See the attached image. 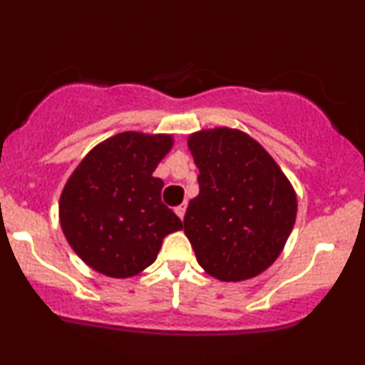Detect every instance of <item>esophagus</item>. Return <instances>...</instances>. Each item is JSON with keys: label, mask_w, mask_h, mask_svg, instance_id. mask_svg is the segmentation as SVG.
Wrapping results in <instances>:
<instances>
[{"label": "esophagus", "mask_w": 365, "mask_h": 365, "mask_svg": "<svg viewBox=\"0 0 365 365\" xmlns=\"http://www.w3.org/2000/svg\"><path fill=\"white\" fill-rule=\"evenodd\" d=\"M185 210H187V205H185V202H183V205L176 206V208H175V213L178 215L180 218H183V217H185Z\"/></svg>", "instance_id": "esophagus-1"}]
</instances>
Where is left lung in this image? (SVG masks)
I'll list each match as a JSON object with an SVG mask.
<instances>
[{"instance_id":"8db88e82","label":"left lung","mask_w":365,"mask_h":365,"mask_svg":"<svg viewBox=\"0 0 365 365\" xmlns=\"http://www.w3.org/2000/svg\"><path fill=\"white\" fill-rule=\"evenodd\" d=\"M199 168L197 197L190 199L183 231L199 266L222 282L266 271L292 232L297 197L269 155L237 129L190 134Z\"/></svg>"}]
</instances>
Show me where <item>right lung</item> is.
Here are the masks:
<instances>
[{"label":"right lung","mask_w":365,"mask_h":365,"mask_svg":"<svg viewBox=\"0 0 365 365\" xmlns=\"http://www.w3.org/2000/svg\"><path fill=\"white\" fill-rule=\"evenodd\" d=\"M170 134L120 133L83 157L64 185L59 220L70 247L98 273L129 278L157 259L182 220L160 201L152 175L171 150Z\"/></svg>","instance_id":"1"}]
</instances>
